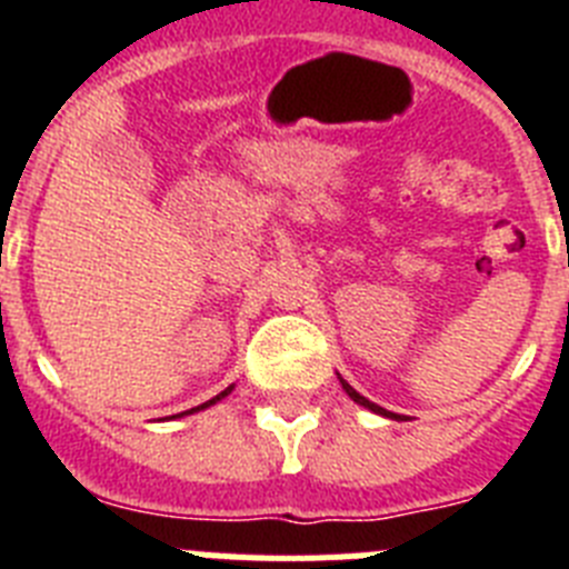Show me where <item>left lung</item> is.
Returning <instances> with one entry per match:
<instances>
[{"label": "left lung", "instance_id": "left-lung-1", "mask_svg": "<svg viewBox=\"0 0 569 569\" xmlns=\"http://www.w3.org/2000/svg\"><path fill=\"white\" fill-rule=\"evenodd\" d=\"M339 381H341V387H345V393H347V396H350V399H353V401H356V405L367 407V410H373V413H379V416H387V419H399V416H396V413H387L385 407L373 405V401H370V399H365V396H361V393H356L353 387L347 385V381H345V379H339Z\"/></svg>", "mask_w": 569, "mask_h": 569}]
</instances>
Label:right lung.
<instances>
[{"mask_svg": "<svg viewBox=\"0 0 569 569\" xmlns=\"http://www.w3.org/2000/svg\"><path fill=\"white\" fill-rule=\"evenodd\" d=\"M230 390H233V385H230V387H228V390H222V393H219V396H213V399H210V401H204V405L193 407V410H184V413H196V410H204V407L216 405V401H219V399H224V396H228V393H230Z\"/></svg>", "mask_w": 569, "mask_h": 569, "instance_id": "add662e5", "label": "right lung"}]
</instances>
